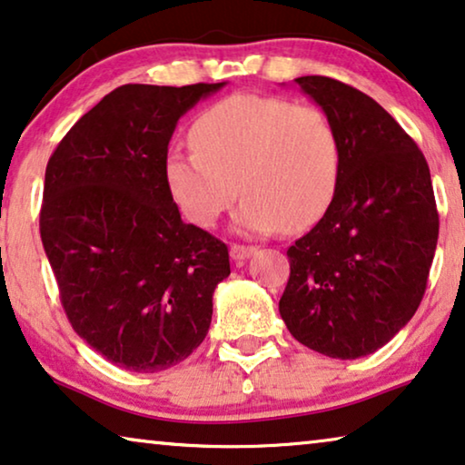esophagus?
<instances>
[{"instance_id": "1", "label": "esophagus", "mask_w": 465, "mask_h": 465, "mask_svg": "<svg viewBox=\"0 0 465 465\" xmlns=\"http://www.w3.org/2000/svg\"><path fill=\"white\" fill-rule=\"evenodd\" d=\"M256 252L254 246H244V244H232L230 254L233 261H246L248 256H252Z\"/></svg>"}]
</instances>
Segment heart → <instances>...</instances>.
Listing matches in <instances>:
<instances>
[{
    "label": "heart",
    "instance_id": "1",
    "mask_svg": "<svg viewBox=\"0 0 465 465\" xmlns=\"http://www.w3.org/2000/svg\"><path fill=\"white\" fill-rule=\"evenodd\" d=\"M193 148L171 150L164 179L183 217L211 227L240 193L235 230L299 232L320 221L341 177V137L317 106L235 94L200 113Z\"/></svg>",
    "mask_w": 465,
    "mask_h": 465
}]
</instances>
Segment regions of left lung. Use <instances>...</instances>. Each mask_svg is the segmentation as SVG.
I'll use <instances>...</instances> for the list:
<instances>
[{
  "instance_id": "left-lung-1",
  "label": "left lung",
  "mask_w": 465,
  "mask_h": 465,
  "mask_svg": "<svg viewBox=\"0 0 465 465\" xmlns=\"http://www.w3.org/2000/svg\"><path fill=\"white\" fill-rule=\"evenodd\" d=\"M294 81L336 124L342 163L328 211L288 248L280 315L309 349L359 359L405 328L424 299L439 240L430 169L370 95L320 74Z\"/></svg>"
}]
</instances>
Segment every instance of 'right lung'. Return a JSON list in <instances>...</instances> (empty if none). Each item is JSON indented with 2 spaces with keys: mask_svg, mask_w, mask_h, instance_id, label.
I'll use <instances>...</instances> for the list:
<instances>
[{
  "mask_svg": "<svg viewBox=\"0 0 465 465\" xmlns=\"http://www.w3.org/2000/svg\"><path fill=\"white\" fill-rule=\"evenodd\" d=\"M223 85L116 87L47 163L39 232L60 302L83 341L123 370L188 359L230 275L227 246L183 223L164 179L177 121Z\"/></svg>",
  "mask_w": 465,
  "mask_h": 465,
  "instance_id": "right-lung-1",
  "label": "right lung"
}]
</instances>
